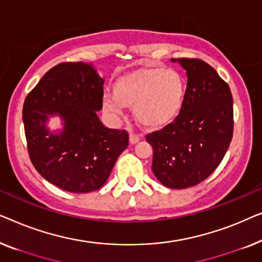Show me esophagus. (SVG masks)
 I'll list each match as a JSON object with an SVG mask.
<instances>
[{
  "label": "esophagus",
  "mask_w": 262,
  "mask_h": 262,
  "mask_svg": "<svg viewBox=\"0 0 262 262\" xmlns=\"http://www.w3.org/2000/svg\"><path fill=\"white\" fill-rule=\"evenodd\" d=\"M140 139H141V136H139V135H136V134H130L129 135L130 145H135V143H138L140 141Z\"/></svg>",
  "instance_id": "obj_1"
}]
</instances>
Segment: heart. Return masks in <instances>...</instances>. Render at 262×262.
Listing matches in <instances>:
<instances>
[{
  "label": "heart",
  "instance_id": "b5f03b06",
  "mask_svg": "<svg viewBox=\"0 0 262 262\" xmlns=\"http://www.w3.org/2000/svg\"><path fill=\"white\" fill-rule=\"evenodd\" d=\"M114 95L104 94L103 108L114 119L123 115V106H133L135 120L149 130L174 122L186 97V80L173 69H140L120 76Z\"/></svg>",
  "mask_w": 262,
  "mask_h": 262
}]
</instances>
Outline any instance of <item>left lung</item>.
Segmentation results:
<instances>
[{"instance_id":"8db88e82","label":"left lung","mask_w":262,"mask_h":262,"mask_svg":"<svg viewBox=\"0 0 262 262\" xmlns=\"http://www.w3.org/2000/svg\"><path fill=\"white\" fill-rule=\"evenodd\" d=\"M186 71L182 113L164 129L147 135L152 171L169 189L197 185L226 156L233 138V96L215 69L200 59H171Z\"/></svg>"}]
</instances>
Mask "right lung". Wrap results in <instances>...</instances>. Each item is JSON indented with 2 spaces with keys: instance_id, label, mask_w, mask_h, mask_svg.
I'll return each instance as SVG.
<instances>
[{
  "instance_id": "add662e5",
  "label": "right lung",
  "mask_w": 262,
  "mask_h": 262,
  "mask_svg": "<svg viewBox=\"0 0 262 262\" xmlns=\"http://www.w3.org/2000/svg\"><path fill=\"white\" fill-rule=\"evenodd\" d=\"M104 79L93 64L62 62L40 79L25 99L22 121L29 158L47 182L73 193L104 185L128 134L101 122ZM62 126L51 130L49 119Z\"/></svg>"
}]
</instances>
